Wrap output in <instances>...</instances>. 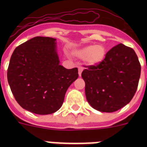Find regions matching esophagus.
<instances>
[{
    "label": "esophagus",
    "instance_id": "esophagus-1",
    "mask_svg": "<svg viewBox=\"0 0 147 147\" xmlns=\"http://www.w3.org/2000/svg\"><path fill=\"white\" fill-rule=\"evenodd\" d=\"M82 71H83V67H82V66H79V75H80V76H81Z\"/></svg>",
    "mask_w": 147,
    "mask_h": 147
}]
</instances>
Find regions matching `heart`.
<instances>
[{"mask_svg": "<svg viewBox=\"0 0 147 147\" xmlns=\"http://www.w3.org/2000/svg\"><path fill=\"white\" fill-rule=\"evenodd\" d=\"M76 55L80 58H85V60L90 65H97L103 61L106 54L105 48L102 45H90L79 49L75 52Z\"/></svg>", "mask_w": 147, "mask_h": 147, "instance_id": "heart-1", "label": "heart"}]
</instances>
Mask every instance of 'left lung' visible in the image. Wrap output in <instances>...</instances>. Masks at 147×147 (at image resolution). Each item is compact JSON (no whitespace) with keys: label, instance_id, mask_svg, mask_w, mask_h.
Instances as JSON below:
<instances>
[{"label":"left lung","instance_id":"8db88e82","mask_svg":"<svg viewBox=\"0 0 147 147\" xmlns=\"http://www.w3.org/2000/svg\"><path fill=\"white\" fill-rule=\"evenodd\" d=\"M82 73L85 96L96 110L113 113L130 102L137 90L141 64L135 51L122 43L115 45L102 62L87 66Z\"/></svg>","mask_w":147,"mask_h":147}]
</instances>
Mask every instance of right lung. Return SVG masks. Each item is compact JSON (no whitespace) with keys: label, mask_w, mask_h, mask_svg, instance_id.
Returning <instances> with one entry per match:
<instances>
[{"label":"right lung","mask_w":147,"mask_h":147,"mask_svg":"<svg viewBox=\"0 0 147 147\" xmlns=\"http://www.w3.org/2000/svg\"><path fill=\"white\" fill-rule=\"evenodd\" d=\"M56 39L35 37L16 48L7 80L14 97L25 110L39 115L57 111L67 88L79 76L78 68L59 65Z\"/></svg>","instance_id":"right-lung-1"}]
</instances>
